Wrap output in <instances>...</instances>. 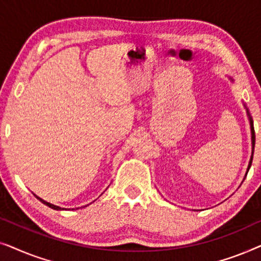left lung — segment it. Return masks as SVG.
<instances>
[{"mask_svg": "<svg viewBox=\"0 0 261 261\" xmlns=\"http://www.w3.org/2000/svg\"><path fill=\"white\" fill-rule=\"evenodd\" d=\"M231 81H233V80H231ZM246 110H247V115H248V119H249V124H251V133H252V156H251V160H249V164H248V169H247V173H248V170H249V167H251V165H252V160H253V151H254V145H255V134H254V128H253L252 117H251V115H249L248 109L246 108Z\"/></svg>", "mask_w": 261, "mask_h": 261, "instance_id": "obj_1", "label": "left lung"}]
</instances>
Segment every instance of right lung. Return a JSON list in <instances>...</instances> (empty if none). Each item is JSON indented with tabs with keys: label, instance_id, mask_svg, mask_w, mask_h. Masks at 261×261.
<instances>
[{
	"label": "right lung",
	"instance_id": "1",
	"mask_svg": "<svg viewBox=\"0 0 261 261\" xmlns=\"http://www.w3.org/2000/svg\"><path fill=\"white\" fill-rule=\"evenodd\" d=\"M35 197H37L40 202L44 203V204H46L47 206H49V208H52V209H55V210H63L62 208H60V206H58V205H55V204H51V203H48V202L44 201V199H41L40 197H38V196H35Z\"/></svg>",
	"mask_w": 261,
	"mask_h": 261
}]
</instances>
